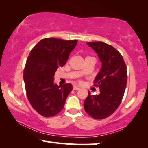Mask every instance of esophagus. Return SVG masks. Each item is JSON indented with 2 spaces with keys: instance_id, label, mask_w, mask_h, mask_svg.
Wrapping results in <instances>:
<instances>
[{
  "instance_id": "1",
  "label": "esophagus",
  "mask_w": 148,
  "mask_h": 148,
  "mask_svg": "<svg viewBox=\"0 0 148 148\" xmlns=\"http://www.w3.org/2000/svg\"><path fill=\"white\" fill-rule=\"evenodd\" d=\"M73 90H80V88L75 85V86H73Z\"/></svg>"
}]
</instances>
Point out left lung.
<instances>
[{"label":"left lung","mask_w":148,"mask_h":148,"mask_svg":"<svg viewBox=\"0 0 148 148\" xmlns=\"http://www.w3.org/2000/svg\"><path fill=\"white\" fill-rule=\"evenodd\" d=\"M102 62L101 70L94 81L100 88V94L88 95L84 109L95 119H104L113 114L123 100L127 86V66L120 53L112 46L102 42H88Z\"/></svg>","instance_id":"1"}]
</instances>
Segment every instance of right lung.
<instances>
[{
    "label": "right lung",
    "mask_w": 148,
    "mask_h": 148,
    "mask_svg": "<svg viewBox=\"0 0 148 148\" xmlns=\"http://www.w3.org/2000/svg\"><path fill=\"white\" fill-rule=\"evenodd\" d=\"M77 40L45 38L30 51L23 71V80L28 101L44 117H53L64 108L72 85L62 86L53 83L57 69L67 62Z\"/></svg>",
    "instance_id": "obj_1"
}]
</instances>
